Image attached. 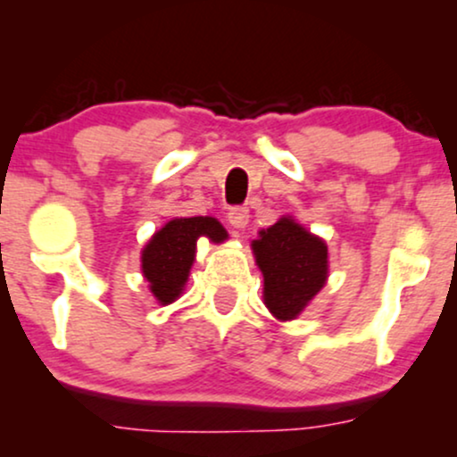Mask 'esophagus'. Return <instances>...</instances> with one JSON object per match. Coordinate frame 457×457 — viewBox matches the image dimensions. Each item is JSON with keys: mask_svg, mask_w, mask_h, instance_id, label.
Here are the masks:
<instances>
[{"mask_svg": "<svg viewBox=\"0 0 457 457\" xmlns=\"http://www.w3.org/2000/svg\"><path fill=\"white\" fill-rule=\"evenodd\" d=\"M228 221L234 229H245L246 223H249V211L246 208H232L228 212Z\"/></svg>", "mask_w": 457, "mask_h": 457, "instance_id": "esophagus-1", "label": "esophagus"}]
</instances>
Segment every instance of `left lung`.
I'll return each mask as SVG.
<instances>
[{
  "instance_id": "8db88e82",
  "label": "left lung",
  "mask_w": 457,
  "mask_h": 457,
  "mask_svg": "<svg viewBox=\"0 0 457 457\" xmlns=\"http://www.w3.org/2000/svg\"><path fill=\"white\" fill-rule=\"evenodd\" d=\"M251 251L264 275V305L279 322L296 320L327 286L328 246L292 214L260 229Z\"/></svg>"
}]
</instances>
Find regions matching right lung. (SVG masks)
Masks as SVG:
<instances>
[{"instance_id":"1","label":"right lung","mask_w":457,"mask_h":457,"mask_svg":"<svg viewBox=\"0 0 457 457\" xmlns=\"http://www.w3.org/2000/svg\"><path fill=\"white\" fill-rule=\"evenodd\" d=\"M199 238L221 245L228 240V232L214 217H176L156 229L141 249V272L159 305H171L180 298Z\"/></svg>"}]
</instances>
